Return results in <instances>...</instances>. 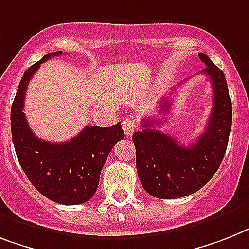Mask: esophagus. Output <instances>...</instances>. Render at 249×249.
I'll return each instance as SVG.
<instances>
[{
  "mask_svg": "<svg viewBox=\"0 0 249 249\" xmlns=\"http://www.w3.org/2000/svg\"><path fill=\"white\" fill-rule=\"evenodd\" d=\"M122 127H123V131L126 133V136H131L133 133V131L136 129V123L132 118H126V120L122 122Z\"/></svg>",
  "mask_w": 249,
  "mask_h": 249,
  "instance_id": "obj_1",
  "label": "esophagus"
}]
</instances>
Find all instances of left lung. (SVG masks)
<instances>
[{
	"mask_svg": "<svg viewBox=\"0 0 249 249\" xmlns=\"http://www.w3.org/2000/svg\"><path fill=\"white\" fill-rule=\"evenodd\" d=\"M201 72L213 85V110L205 132L190 146H182L174 137L154 129L161 121L142 120V131L135 132L136 168L143 190L157 198H179L201 190L219 169L231 128V100L223 71L206 54ZM170 98L160 99V109L169 112Z\"/></svg>",
	"mask_w": 249,
	"mask_h": 249,
	"instance_id": "left-lung-1",
	"label": "left lung"
}]
</instances>
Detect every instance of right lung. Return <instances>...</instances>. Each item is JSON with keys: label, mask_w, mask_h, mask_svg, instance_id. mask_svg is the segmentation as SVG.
Wrapping results in <instances>:
<instances>
[{"label": "right lung", "mask_w": 249, "mask_h": 249, "mask_svg": "<svg viewBox=\"0 0 249 249\" xmlns=\"http://www.w3.org/2000/svg\"><path fill=\"white\" fill-rule=\"evenodd\" d=\"M59 54L61 51L46 54L21 77L11 107L12 142L24 173L43 196L62 205H79L94 196L107 157L124 132L120 122L112 127L88 126L62 143L33 133L22 112L26 88L40 65Z\"/></svg>", "instance_id": "add662e5"}]
</instances>
